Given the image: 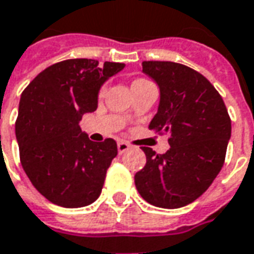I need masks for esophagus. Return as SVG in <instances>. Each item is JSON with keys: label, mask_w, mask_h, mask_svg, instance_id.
I'll list each match as a JSON object with an SVG mask.
<instances>
[{"label": "esophagus", "mask_w": 254, "mask_h": 254, "mask_svg": "<svg viewBox=\"0 0 254 254\" xmlns=\"http://www.w3.org/2000/svg\"><path fill=\"white\" fill-rule=\"evenodd\" d=\"M128 149H130V143H127L126 141H120L118 143V150H119V153H120V154H122V153H124V152H127Z\"/></svg>", "instance_id": "34e87169"}]
</instances>
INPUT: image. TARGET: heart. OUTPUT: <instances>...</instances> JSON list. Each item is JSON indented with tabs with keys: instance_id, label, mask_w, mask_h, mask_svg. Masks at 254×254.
<instances>
[{
	"instance_id": "1",
	"label": "heart",
	"mask_w": 254,
	"mask_h": 254,
	"mask_svg": "<svg viewBox=\"0 0 254 254\" xmlns=\"http://www.w3.org/2000/svg\"><path fill=\"white\" fill-rule=\"evenodd\" d=\"M145 83H149L147 80H145V79H136V80H134L132 82V86H138V84H145ZM104 90H105V87H101V90H100V93H104Z\"/></svg>"
}]
</instances>
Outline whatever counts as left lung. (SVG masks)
Returning <instances> with one entry per match:
<instances>
[{"instance_id":"1","label":"left lung","mask_w":254,"mask_h":254,"mask_svg":"<svg viewBox=\"0 0 254 254\" xmlns=\"http://www.w3.org/2000/svg\"><path fill=\"white\" fill-rule=\"evenodd\" d=\"M142 71L159 84V111L149 128L168 134L170 149L142 146L146 164L134 176L149 204L175 209L193 202L222 170L231 119L222 95L204 75L172 61H143Z\"/></svg>"}]
</instances>
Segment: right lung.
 I'll return each instance as SVG.
<instances>
[{
    "label": "right lung",
    "mask_w": 254,
    "mask_h": 254,
    "mask_svg": "<svg viewBox=\"0 0 254 254\" xmlns=\"http://www.w3.org/2000/svg\"><path fill=\"white\" fill-rule=\"evenodd\" d=\"M123 68V63L64 60L38 73L21 93L15 126L21 167L50 202L80 208L100 197L118 145L112 138L90 141L79 122L97 109L102 83Z\"/></svg>",
    "instance_id": "1"
}]
</instances>
